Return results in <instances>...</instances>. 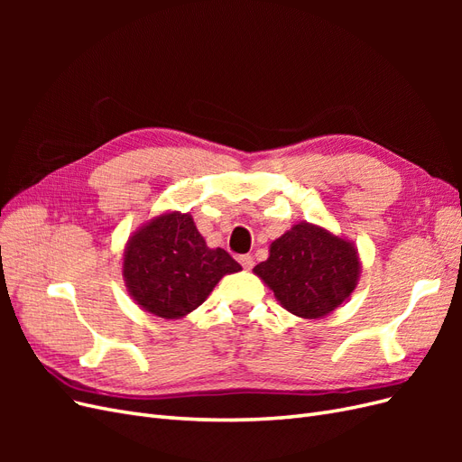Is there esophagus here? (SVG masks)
Returning <instances> with one entry per match:
<instances>
[{
  "instance_id": "esophagus-1",
  "label": "esophagus",
  "mask_w": 462,
  "mask_h": 462,
  "mask_svg": "<svg viewBox=\"0 0 462 462\" xmlns=\"http://www.w3.org/2000/svg\"><path fill=\"white\" fill-rule=\"evenodd\" d=\"M239 262H241V265L245 270H250L254 265V260H253V256L250 254H243V256H239Z\"/></svg>"
}]
</instances>
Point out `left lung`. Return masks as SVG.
<instances>
[{
    "label": "left lung",
    "mask_w": 462,
    "mask_h": 462,
    "mask_svg": "<svg viewBox=\"0 0 462 462\" xmlns=\"http://www.w3.org/2000/svg\"><path fill=\"white\" fill-rule=\"evenodd\" d=\"M358 250L339 235L300 221L270 245V256L253 270L285 310L304 319L331 314L355 291Z\"/></svg>",
    "instance_id": "obj_1"
}]
</instances>
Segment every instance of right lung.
Masks as SVG:
<instances>
[{"label":"right lung","mask_w":462,"mask_h":462,"mask_svg":"<svg viewBox=\"0 0 462 462\" xmlns=\"http://www.w3.org/2000/svg\"><path fill=\"white\" fill-rule=\"evenodd\" d=\"M243 268L223 248H209L190 214L165 212L143 223L123 253L129 295L148 314L179 319L197 310L223 275Z\"/></svg>","instance_id":"1"}]
</instances>
